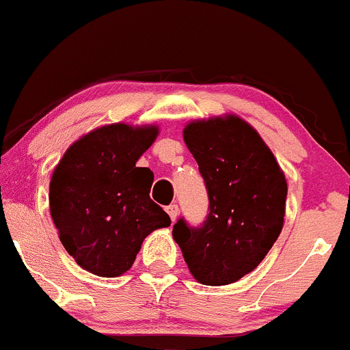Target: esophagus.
I'll return each mask as SVG.
<instances>
[{
	"mask_svg": "<svg viewBox=\"0 0 350 350\" xmlns=\"http://www.w3.org/2000/svg\"><path fill=\"white\" fill-rule=\"evenodd\" d=\"M165 211H167V215L171 216V219L174 221L176 216H178V213H179V208H178V204H169L167 208H165Z\"/></svg>",
	"mask_w": 350,
	"mask_h": 350,
	"instance_id": "esophagus-1",
	"label": "esophagus"
}]
</instances>
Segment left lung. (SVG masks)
I'll return each mask as SVG.
<instances>
[{"mask_svg": "<svg viewBox=\"0 0 350 350\" xmlns=\"http://www.w3.org/2000/svg\"><path fill=\"white\" fill-rule=\"evenodd\" d=\"M187 149L208 191V216L200 226L179 218L172 237L193 277L228 285L255 270L283 228L286 181L258 132L228 116L187 124Z\"/></svg>", "mask_w": 350, "mask_h": 350, "instance_id": "1", "label": "left lung"}]
</instances>
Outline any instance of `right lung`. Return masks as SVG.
<instances>
[{
    "label": "right lung",
    "mask_w": 350,
    "mask_h": 350,
    "mask_svg": "<svg viewBox=\"0 0 350 350\" xmlns=\"http://www.w3.org/2000/svg\"><path fill=\"white\" fill-rule=\"evenodd\" d=\"M157 127L112 124L68 147L50 181V213L62 245L82 268L119 277L142 241L171 218L149 196L154 174L135 167Z\"/></svg>",
    "instance_id": "obj_1"
}]
</instances>
